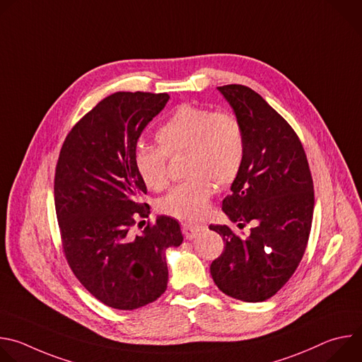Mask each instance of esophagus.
Wrapping results in <instances>:
<instances>
[{
    "instance_id": "1",
    "label": "esophagus",
    "mask_w": 362,
    "mask_h": 362,
    "mask_svg": "<svg viewBox=\"0 0 362 362\" xmlns=\"http://www.w3.org/2000/svg\"><path fill=\"white\" fill-rule=\"evenodd\" d=\"M204 228L200 226V225H194V223H189V222H185L182 223V232L185 235L186 239H193L196 238Z\"/></svg>"
}]
</instances>
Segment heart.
<instances>
[{
  "label": "heart",
  "instance_id": "1",
  "mask_svg": "<svg viewBox=\"0 0 362 362\" xmlns=\"http://www.w3.org/2000/svg\"><path fill=\"white\" fill-rule=\"evenodd\" d=\"M159 146L139 144L134 168L144 186L160 192L169 183L168 158L186 151V175L159 202L168 216L197 221L208 211L214 183L232 185L245 160V133L239 119L229 112L180 105L156 132Z\"/></svg>",
  "mask_w": 362,
  "mask_h": 362
}]
</instances>
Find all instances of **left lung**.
Listing matches in <instances>:
<instances>
[{
    "mask_svg": "<svg viewBox=\"0 0 362 362\" xmlns=\"http://www.w3.org/2000/svg\"><path fill=\"white\" fill-rule=\"evenodd\" d=\"M245 133V160L222 211L247 236L211 225L225 247L212 262L216 286L235 299L262 302L293 275L305 253L314 215V182L291 124L242 84L218 87Z\"/></svg>",
    "mask_w": 362,
    "mask_h": 362,
    "instance_id": "obj_1",
    "label": "left lung"
}]
</instances>
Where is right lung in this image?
I'll use <instances>...</instances> for the list:
<instances>
[{
	"instance_id": "1",
	"label": "right lung",
	"mask_w": 362,
	"mask_h": 362,
	"mask_svg": "<svg viewBox=\"0 0 362 362\" xmlns=\"http://www.w3.org/2000/svg\"><path fill=\"white\" fill-rule=\"evenodd\" d=\"M169 98L143 91L103 98L69 132L56 166L54 204L66 261L95 299L122 311L166 291L165 250L183 242L177 221L169 216L147 222L139 235L131 232L150 214L134 168L137 139Z\"/></svg>"
}]
</instances>
